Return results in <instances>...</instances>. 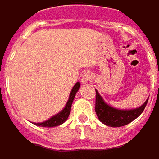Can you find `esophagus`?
Instances as JSON below:
<instances>
[{"label": "esophagus", "mask_w": 159, "mask_h": 159, "mask_svg": "<svg viewBox=\"0 0 159 159\" xmlns=\"http://www.w3.org/2000/svg\"><path fill=\"white\" fill-rule=\"evenodd\" d=\"M93 80V75L91 73H84L83 75H82V78H81V82L83 84H86L87 82H90Z\"/></svg>", "instance_id": "34e87169"}]
</instances>
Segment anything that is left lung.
<instances>
[{"mask_svg": "<svg viewBox=\"0 0 159 159\" xmlns=\"http://www.w3.org/2000/svg\"><path fill=\"white\" fill-rule=\"evenodd\" d=\"M148 100L138 108L131 110L116 109L105 103L102 96L95 90V113L98 119L107 125L119 127L125 125L138 117L148 104Z\"/></svg>", "mask_w": 159, "mask_h": 159, "instance_id": "obj_1", "label": "left lung"}]
</instances>
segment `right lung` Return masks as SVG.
I'll return each mask as SVG.
<instances>
[{"label": "right lung", "mask_w": 159, "mask_h": 159, "mask_svg": "<svg viewBox=\"0 0 159 159\" xmlns=\"http://www.w3.org/2000/svg\"><path fill=\"white\" fill-rule=\"evenodd\" d=\"M79 87L80 83L77 82L75 84V86L73 87L72 91H71V94H70L69 99L67 101V104H66L65 107L60 113H58L57 115L53 116L52 117H51L50 119H48L47 121H44V122L42 123H34V125H39V126H43V127H52V126L60 125L65 121H66V119L68 118V116L70 115V112H71V107H72L73 101L75 99V96L76 92L79 90Z\"/></svg>", "instance_id": "obj_1"}]
</instances>
